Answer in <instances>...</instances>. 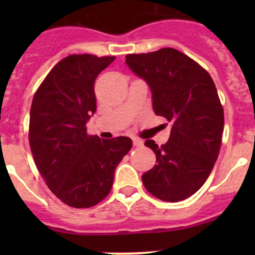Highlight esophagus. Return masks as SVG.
<instances>
[{
    "instance_id": "34e87169",
    "label": "esophagus",
    "mask_w": 255,
    "mask_h": 255,
    "mask_svg": "<svg viewBox=\"0 0 255 255\" xmlns=\"http://www.w3.org/2000/svg\"><path fill=\"white\" fill-rule=\"evenodd\" d=\"M133 144H134L135 146H140L143 144V140L139 139V138H133Z\"/></svg>"
}]
</instances>
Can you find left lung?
<instances>
[{"mask_svg": "<svg viewBox=\"0 0 255 255\" xmlns=\"http://www.w3.org/2000/svg\"><path fill=\"white\" fill-rule=\"evenodd\" d=\"M126 64L149 85L156 116L171 123L169 140L145 145L156 164L143 174L144 187L156 199L177 202L194 195L212 171L222 142V105L210 74L173 48L128 54Z\"/></svg>", "mask_w": 255, "mask_h": 255, "instance_id": "1", "label": "left lung"}]
</instances>
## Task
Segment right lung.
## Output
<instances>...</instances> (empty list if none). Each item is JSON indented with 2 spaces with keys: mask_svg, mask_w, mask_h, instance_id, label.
<instances>
[{
  "mask_svg": "<svg viewBox=\"0 0 255 255\" xmlns=\"http://www.w3.org/2000/svg\"><path fill=\"white\" fill-rule=\"evenodd\" d=\"M115 56L73 54L59 61L35 92L30 107L29 144L45 184L68 206L87 208L111 191L115 170L132 139L87 134L96 112L95 80Z\"/></svg>",
  "mask_w": 255,
  "mask_h": 255,
  "instance_id": "1",
  "label": "right lung"
}]
</instances>
